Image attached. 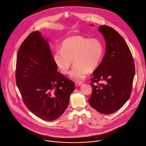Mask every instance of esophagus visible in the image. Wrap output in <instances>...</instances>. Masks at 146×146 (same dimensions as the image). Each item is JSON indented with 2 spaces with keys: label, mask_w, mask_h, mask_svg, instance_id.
<instances>
[{
  "label": "esophagus",
  "mask_w": 146,
  "mask_h": 146,
  "mask_svg": "<svg viewBox=\"0 0 146 146\" xmlns=\"http://www.w3.org/2000/svg\"><path fill=\"white\" fill-rule=\"evenodd\" d=\"M82 84V83L81 82H76V83H75V85H76V86H77V87H78V86H80Z\"/></svg>",
  "instance_id": "34e87169"
}]
</instances>
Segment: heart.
<instances>
[{
  "mask_svg": "<svg viewBox=\"0 0 146 146\" xmlns=\"http://www.w3.org/2000/svg\"><path fill=\"white\" fill-rule=\"evenodd\" d=\"M104 53V46L98 39H89L74 35L65 39L53 54V61L63 74H67L73 63L69 74L71 78L79 80L84 78L99 66Z\"/></svg>",
  "mask_w": 146,
  "mask_h": 146,
  "instance_id": "heart-1",
  "label": "heart"
}]
</instances>
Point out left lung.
Returning a JSON list of instances; mask_svg holds the SVG:
<instances>
[{"mask_svg":"<svg viewBox=\"0 0 146 146\" xmlns=\"http://www.w3.org/2000/svg\"><path fill=\"white\" fill-rule=\"evenodd\" d=\"M98 31L104 38L106 52L90 78L93 89L88 102L97 111L110 114L119 110L131 96L135 64L129 48L119 34L106 25H101ZM100 80L105 84L97 85Z\"/></svg>","mask_w":146,"mask_h":146,"instance_id":"8db88e82","label":"left lung"}]
</instances>
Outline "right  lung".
<instances>
[{"label":"right lung","mask_w":146,"mask_h":146,"mask_svg":"<svg viewBox=\"0 0 146 146\" xmlns=\"http://www.w3.org/2000/svg\"><path fill=\"white\" fill-rule=\"evenodd\" d=\"M16 83L28 110L50 122L65 111L75 90L73 82L57 72L48 41L39 31L30 34L19 48Z\"/></svg>","instance_id":"add662e5"}]
</instances>
